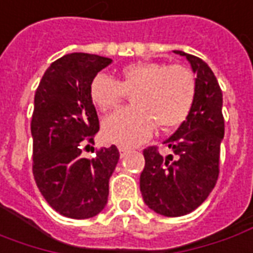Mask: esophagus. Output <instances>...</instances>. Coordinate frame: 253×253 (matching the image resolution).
<instances>
[{
  "mask_svg": "<svg viewBox=\"0 0 253 253\" xmlns=\"http://www.w3.org/2000/svg\"><path fill=\"white\" fill-rule=\"evenodd\" d=\"M119 152H120V156L123 158V156L126 155L127 152H128V148H126V147H119Z\"/></svg>",
  "mask_w": 253,
  "mask_h": 253,
  "instance_id": "obj_1",
  "label": "esophagus"
}]
</instances>
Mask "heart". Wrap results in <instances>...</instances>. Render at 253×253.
Returning a JSON list of instances; mask_svg holds the SVG:
<instances>
[{"instance_id": "1", "label": "heart", "mask_w": 253, "mask_h": 253, "mask_svg": "<svg viewBox=\"0 0 253 253\" xmlns=\"http://www.w3.org/2000/svg\"><path fill=\"white\" fill-rule=\"evenodd\" d=\"M195 77L190 69L163 62H135L122 69L120 80L98 73L91 80V101L99 111L115 109L127 94L133 106L123 108L102 123L104 138L133 147L152 134L180 126L191 112L195 99Z\"/></svg>"}]
</instances>
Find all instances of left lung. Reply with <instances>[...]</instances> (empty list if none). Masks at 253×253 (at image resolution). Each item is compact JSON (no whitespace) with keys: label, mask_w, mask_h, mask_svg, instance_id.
<instances>
[{"label":"left lung","mask_w":253,"mask_h":253,"mask_svg":"<svg viewBox=\"0 0 253 253\" xmlns=\"http://www.w3.org/2000/svg\"><path fill=\"white\" fill-rule=\"evenodd\" d=\"M174 52L185 56L197 75L194 105L176 133L163 142L174 156L163 158L156 147L144 149L145 166L140 176L144 202L168 217L195 211L212 192L224 137L223 94L212 69L198 56Z\"/></svg>","instance_id":"8db88e82"}]
</instances>
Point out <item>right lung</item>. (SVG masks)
<instances>
[{
  "instance_id": "1",
  "label": "right lung",
  "mask_w": 253,
  "mask_h": 253,
  "mask_svg": "<svg viewBox=\"0 0 253 253\" xmlns=\"http://www.w3.org/2000/svg\"><path fill=\"white\" fill-rule=\"evenodd\" d=\"M111 63L99 55H65L45 70L34 95L33 176L49 206L70 219H88L104 209L119 161L115 145L92 159L82 156L99 130L91 80Z\"/></svg>"
}]
</instances>
